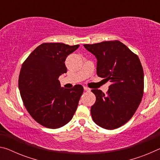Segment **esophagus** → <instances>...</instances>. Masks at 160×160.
<instances>
[{"mask_svg": "<svg viewBox=\"0 0 160 160\" xmlns=\"http://www.w3.org/2000/svg\"><path fill=\"white\" fill-rule=\"evenodd\" d=\"M84 90H85V91H87V92H90L91 90L89 88H88V87H84Z\"/></svg>", "mask_w": 160, "mask_h": 160, "instance_id": "1", "label": "esophagus"}]
</instances>
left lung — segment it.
Returning <instances> with one entry per match:
<instances>
[{"label": "left lung", "instance_id": "1", "mask_svg": "<svg viewBox=\"0 0 160 160\" xmlns=\"http://www.w3.org/2000/svg\"><path fill=\"white\" fill-rule=\"evenodd\" d=\"M84 47L97 58V75L112 82L107 94L92 90L96 96L92 117L103 128H118L132 117L141 102L144 90L141 63L136 54L117 40Z\"/></svg>", "mask_w": 160, "mask_h": 160}]
</instances>
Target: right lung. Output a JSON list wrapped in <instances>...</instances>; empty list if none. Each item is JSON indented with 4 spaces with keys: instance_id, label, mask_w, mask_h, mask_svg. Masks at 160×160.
<instances>
[{
    "instance_id": "1",
    "label": "right lung",
    "mask_w": 160,
    "mask_h": 160,
    "mask_svg": "<svg viewBox=\"0 0 160 160\" xmlns=\"http://www.w3.org/2000/svg\"><path fill=\"white\" fill-rule=\"evenodd\" d=\"M80 45L44 43L37 47L22 66L18 85L24 105L37 123L58 128L71 120L83 87L61 88L58 78L66 73L67 56Z\"/></svg>"
}]
</instances>
